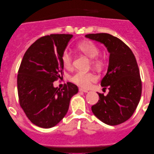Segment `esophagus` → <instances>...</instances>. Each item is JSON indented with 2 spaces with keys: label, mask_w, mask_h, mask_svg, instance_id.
<instances>
[{
  "label": "esophagus",
  "mask_w": 154,
  "mask_h": 154,
  "mask_svg": "<svg viewBox=\"0 0 154 154\" xmlns=\"http://www.w3.org/2000/svg\"><path fill=\"white\" fill-rule=\"evenodd\" d=\"M79 91L83 92H88V90H86V89H84V88H79Z\"/></svg>",
  "instance_id": "34e87169"
}]
</instances>
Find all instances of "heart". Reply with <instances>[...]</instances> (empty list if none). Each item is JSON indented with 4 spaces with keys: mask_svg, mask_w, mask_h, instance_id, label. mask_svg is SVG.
<instances>
[{
    "mask_svg": "<svg viewBox=\"0 0 154 154\" xmlns=\"http://www.w3.org/2000/svg\"><path fill=\"white\" fill-rule=\"evenodd\" d=\"M79 50L88 57L91 59V64L95 67H100L103 64V60L98 57L100 49L97 45L92 41H84L80 43ZM62 62L65 68H70L72 64V57L69 52L65 50L62 54ZM71 80L77 85L83 88H88L92 82L96 81V77L91 73H85L83 71H77L71 78Z\"/></svg>",
    "mask_w": 154,
    "mask_h": 154,
    "instance_id": "b5f03b06",
    "label": "heart"
}]
</instances>
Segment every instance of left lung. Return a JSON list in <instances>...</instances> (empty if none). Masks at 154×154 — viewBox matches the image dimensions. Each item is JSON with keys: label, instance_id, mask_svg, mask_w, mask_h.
I'll list each match as a JSON object with an SVG mask.
<instances>
[{"label": "left lung", "instance_id": "obj_1", "mask_svg": "<svg viewBox=\"0 0 154 154\" xmlns=\"http://www.w3.org/2000/svg\"><path fill=\"white\" fill-rule=\"evenodd\" d=\"M85 37L104 44L110 54L107 72L101 81L109 92L106 96L97 93L100 100L91 107L92 111L107 125H119L132 116L142 94L135 57L121 40L109 33H90Z\"/></svg>", "mask_w": 154, "mask_h": 154}]
</instances>
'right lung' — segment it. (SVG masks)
<instances>
[{"mask_svg":"<svg viewBox=\"0 0 154 154\" xmlns=\"http://www.w3.org/2000/svg\"><path fill=\"white\" fill-rule=\"evenodd\" d=\"M71 34H51L41 37L28 48L17 75L20 106L34 125L43 128L55 126L68 111L71 98L77 94L75 84L54 88L53 82L62 75V54Z\"/></svg>","mask_w":154,"mask_h":154,"instance_id":"right-lung-1","label":"right lung"}]
</instances>
